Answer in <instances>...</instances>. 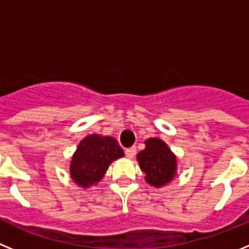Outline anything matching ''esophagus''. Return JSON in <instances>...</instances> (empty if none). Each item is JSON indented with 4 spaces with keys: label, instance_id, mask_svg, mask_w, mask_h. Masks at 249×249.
<instances>
[{
    "label": "esophagus",
    "instance_id": "esophagus-1",
    "mask_svg": "<svg viewBox=\"0 0 249 249\" xmlns=\"http://www.w3.org/2000/svg\"><path fill=\"white\" fill-rule=\"evenodd\" d=\"M124 153H126V156L128 158H133L136 156V153H137V148L136 147H129V148H127L124 151Z\"/></svg>",
    "mask_w": 249,
    "mask_h": 249
}]
</instances>
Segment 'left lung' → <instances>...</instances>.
Listing matches in <instances>:
<instances>
[{"label": "left lung", "instance_id": "left-lung-1", "mask_svg": "<svg viewBox=\"0 0 249 249\" xmlns=\"http://www.w3.org/2000/svg\"><path fill=\"white\" fill-rule=\"evenodd\" d=\"M146 181L155 187L164 186L172 181L176 175V157L163 141L149 138L146 141V148L137 155Z\"/></svg>", "mask_w": 249, "mask_h": 249}]
</instances>
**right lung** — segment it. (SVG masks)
<instances>
[{"mask_svg":"<svg viewBox=\"0 0 249 249\" xmlns=\"http://www.w3.org/2000/svg\"><path fill=\"white\" fill-rule=\"evenodd\" d=\"M122 156L123 149L114 138L87 136L72 157L71 177L82 187L96 184L102 179L109 164Z\"/></svg>","mask_w":249,"mask_h":249,"instance_id":"obj_1","label":"right lung"}]
</instances>
